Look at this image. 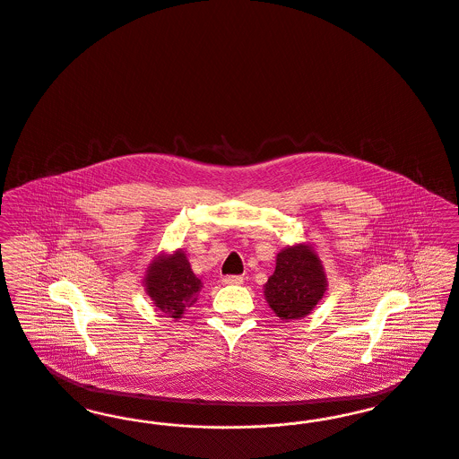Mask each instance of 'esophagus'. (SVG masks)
Masks as SVG:
<instances>
[{
  "mask_svg": "<svg viewBox=\"0 0 459 459\" xmlns=\"http://www.w3.org/2000/svg\"><path fill=\"white\" fill-rule=\"evenodd\" d=\"M222 283L224 285H241L243 283V276H224L222 278Z\"/></svg>",
  "mask_w": 459,
  "mask_h": 459,
  "instance_id": "esophagus-1",
  "label": "esophagus"
}]
</instances>
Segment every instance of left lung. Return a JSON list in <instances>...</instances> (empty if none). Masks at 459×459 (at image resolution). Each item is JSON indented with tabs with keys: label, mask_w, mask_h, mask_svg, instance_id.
<instances>
[{
	"label": "left lung",
	"mask_w": 459,
	"mask_h": 459,
	"mask_svg": "<svg viewBox=\"0 0 459 459\" xmlns=\"http://www.w3.org/2000/svg\"><path fill=\"white\" fill-rule=\"evenodd\" d=\"M328 289L325 267L309 243L287 245L276 255L274 273L264 285L265 302L280 319H302L313 313Z\"/></svg>",
	"instance_id": "1"
}]
</instances>
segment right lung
I'll return each mask as SVG.
<instances>
[{
	"label": "right lung",
	"instance_id": "right-lung-1",
	"mask_svg": "<svg viewBox=\"0 0 459 459\" xmlns=\"http://www.w3.org/2000/svg\"><path fill=\"white\" fill-rule=\"evenodd\" d=\"M143 285L155 307L174 319L196 302L204 287L181 248L157 255L146 267Z\"/></svg>",
	"mask_w": 459,
	"mask_h": 459
}]
</instances>
